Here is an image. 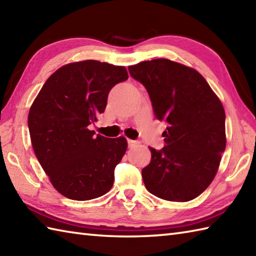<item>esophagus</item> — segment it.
Wrapping results in <instances>:
<instances>
[{
	"label": "esophagus",
	"mask_w": 256,
	"mask_h": 256,
	"mask_svg": "<svg viewBox=\"0 0 256 256\" xmlns=\"http://www.w3.org/2000/svg\"><path fill=\"white\" fill-rule=\"evenodd\" d=\"M138 141H135V140H128V148H134L138 145Z\"/></svg>",
	"instance_id": "esophagus-1"
}]
</instances>
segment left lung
Masks as SVG:
<instances>
[{
	"label": "left lung",
	"mask_w": 256,
	"mask_h": 256,
	"mask_svg": "<svg viewBox=\"0 0 256 256\" xmlns=\"http://www.w3.org/2000/svg\"><path fill=\"white\" fill-rule=\"evenodd\" d=\"M128 72L146 88L155 118L168 124L165 146L148 148L145 188L166 201H191L211 184L221 162L226 145L223 105L202 75L183 64L156 58L128 66Z\"/></svg>",
	"instance_id": "obj_1"
}]
</instances>
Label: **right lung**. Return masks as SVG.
<instances>
[{
  "label": "right lung",
  "instance_id": "right-lung-1",
  "mask_svg": "<svg viewBox=\"0 0 256 256\" xmlns=\"http://www.w3.org/2000/svg\"><path fill=\"white\" fill-rule=\"evenodd\" d=\"M128 78L124 66L86 60L55 71L30 108L32 146L54 188L88 201L113 186L114 170L126 152L125 138L90 130L106 108L111 88Z\"/></svg>",
  "mask_w": 256,
  "mask_h": 256
}]
</instances>
